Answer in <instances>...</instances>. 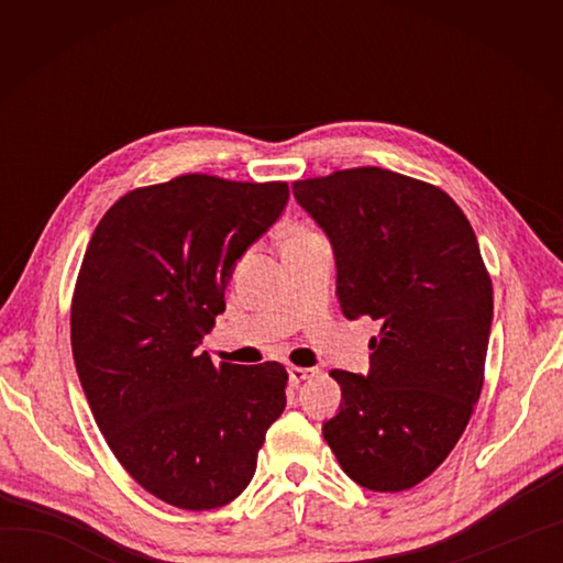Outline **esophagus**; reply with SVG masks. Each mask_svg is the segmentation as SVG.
<instances>
[{
	"mask_svg": "<svg viewBox=\"0 0 563 563\" xmlns=\"http://www.w3.org/2000/svg\"><path fill=\"white\" fill-rule=\"evenodd\" d=\"M288 377H290V385H300V382L314 377V369L312 367H288Z\"/></svg>",
	"mask_w": 563,
	"mask_h": 563,
	"instance_id": "34e87169",
	"label": "esophagus"
}]
</instances>
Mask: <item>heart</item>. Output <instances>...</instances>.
<instances>
[{
    "label": "heart",
    "instance_id": "1",
    "mask_svg": "<svg viewBox=\"0 0 563 563\" xmlns=\"http://www.w3.org/2000/svg\"><path fill=\"white\" fill-rule=\"evenodd\" d=\"M309 236H314L312 232L309 230H305V227H300V224H295V227H290V232H288V239H285V244H292V242H302V239H309Z\"/></svg>",
    "mask_w": 563,
    "mask_h": 563
}]
</instances>
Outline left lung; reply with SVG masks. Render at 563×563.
Segmentation results:
<instances>
[{"instance_id":"left-lung-1","label":"left lung","mask_w":563,"mask_h":563,"mask_svg":"<svg viewBox=\"0 0 563 563\" xmlns=\"http://www.w3.org/2000/svg\"><path fill=\"white\" fill-rule=\"evenodd\" d=\"M292 196L329 236L343 317L379 324L367 375L331 373L341 406L321 433L355 484L404 492L479 401L494 319L479 242L448 194L377 166L295 181Z\"/></svg>"}]
</instances>
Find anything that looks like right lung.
I'll use <instances>...</instances> for the list:
<instances>
[{"instance_id": "1", "label": "right lung", "mask_w": 563, "mask_h": 563, "mask_svg": "<svg viewBox=\"0 0 563 563\" xmlns=\"http://www.w3.org/2000/svg\"><path fill=\"white\" fill-rule=\"evenodd\" d=\"M288 184L188 174L103 214L71 300V355L109 448L164 504H230L285 409L280 363L214 367L200 351L236 261L288 206Z\"/></svg>"}]
</instances>
